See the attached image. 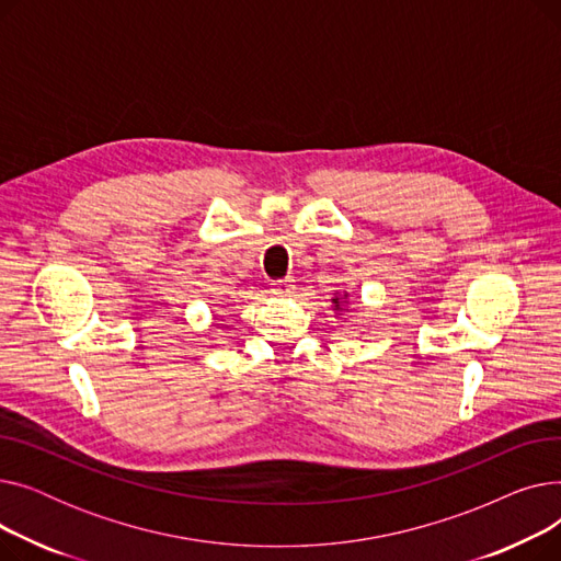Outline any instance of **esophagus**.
Segmentation results:
<instances>
[{
  "label": "esophagus",
  "mask_w": 561,
  "mask_h": 561,
  "mask_svg": "<svg viewBox=\"0 0 561 561\" xmlns=\"http://www.w3.org/2000/svg\"><path fill=\"white\" fill-rule=\"evenodd\" d=\"M290 288H293V279L290 277L273 282V293H275V296H286V293H290Z\"/></svg>",
  "instance_id": "esophagus-1"
}]
</instances>
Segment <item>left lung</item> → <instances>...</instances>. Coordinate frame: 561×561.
<instances>
[{"label": "left lung", "mask_w": 561, "mask_h": 561, "mask_svg": "<svg viewBox=\"0 0 561 561\" xmlns=\"http://www.w3.org/2000/svg\"><path fill=\"white\" fill-rule=\"evenodd\" d=\"M345 298H347V296H345ZM334 305H336V309H339V307H341V298H334Z\"/></svg>", "instance_id": "left-lung-1"}]
</instances>
